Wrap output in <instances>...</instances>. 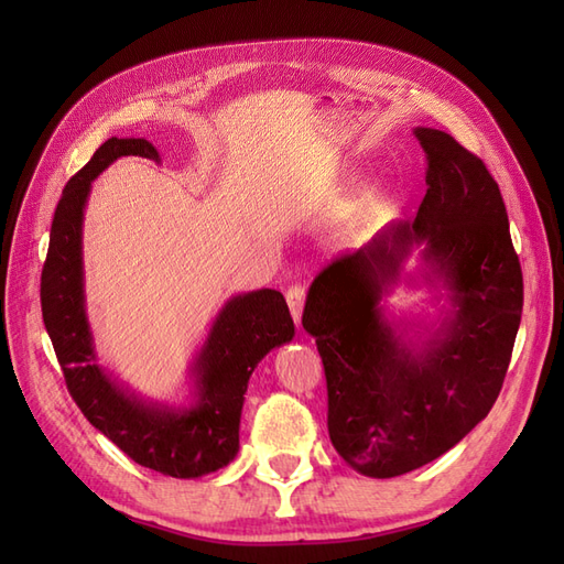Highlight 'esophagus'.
I'll list each match as a JSON object with an SVG mask.
<instances>
[{"label":"esophagus","mask_w":564,"mask_h":564,"mask_svg":"<svg viewBox=\"0 0 564 564\" xmlns=\"http://www.w3.org/2000/svg\"><path fill=\"white\" fill-rule=\"evenodd\" d=\"M286 303H289V311H292V317L296 322V327H301V315H303V303H305L303 286H289Z\"/></svg>","instance_id":"1"}]
</instances>
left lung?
<instances>
[{
  "mask_svg": "<svg viewBox=\"0 0 564 564\" xmlns=\"http://www.w3.org/2000/svg\"><path fill=\"white\" fill-rule=\"evenodd\" d=\"M425 197L315 278L303 329L319 350L329 437L367 477H398L458 445L503 386L522 315V270L497 181L449 133L416 127ZM412 254L420 268L403 265ZM425 285L438 315L395 318L387 297Z\"/></svg>",
  "mask_w": 564,
  "mask_h": 564,
  "instance_id": "obj_1",
  "label": "left lung"
}]
</instances>
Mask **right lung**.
Masks as SVG:
<instances>
[{"mask_svg":"<svg viewBox=\"0 0 564 564\" xmlns=\"http://www.w3.org/2000/svg\"><path fill=\"white\" fill-rule=\"evenodd\" d=\"M162 162L145 139H108L67 181L51 224L42 270V317L73 400L96 431L162 475L193 480L228 466L240 452L245 392L263 357L294 338V319L275 289H256L224 303L195 352L183 404L150 400L98 362L84 294L82 228L91 183L119 160Z\"/></svg>","mask_w":564,"mask_h":564,"instance_id":"1","label":"right lung"}]
</instances>
